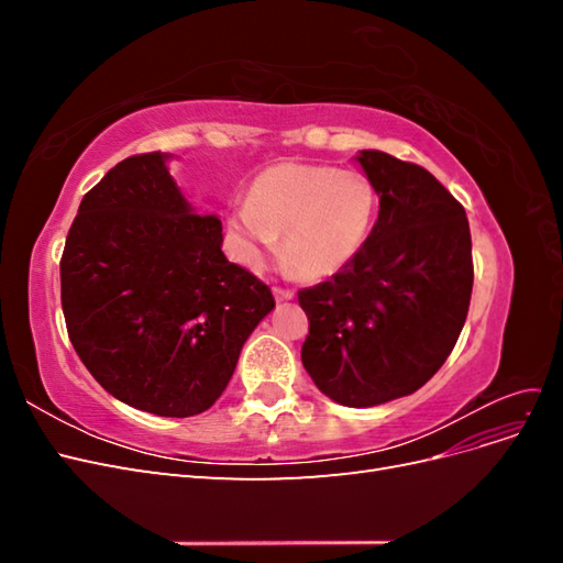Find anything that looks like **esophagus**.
<instances>
[{"label": "esophagus", "instance_id": "1", "mask_svg": "<svg viewBox=\"0 0 563 563\" xmlns=\"http://www.w3.org/2000/svg\"><path fill=\"white\" fill-rule=\"evenodd\" d=\"M272 294H275V298L279 300V302H284V300H294V291H291V288H279V286H275V288H272Z\"/></svg>", "mask_w": 563, "mask_h": 563}]
</instances>
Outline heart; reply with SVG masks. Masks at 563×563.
Here are the masks:
<instances>
[{"label":"heart","instance_id":"b5f03b06","mask_svg":"<svg viewBox=\"0 0 563 563\" xmlns=\"http://www.w3.org/2000/svg\"><path fill=\"white\" fill-rule=\"evenodd\" d=\"M376 213L378 192L366 174L284 162L255 176L230 228L251 267L263 265L282 234L286 261L302 277L323 279L360 255Z\"/></svg>","mask_w":563,"mask_h":563}]
</instances>
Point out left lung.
<instances>
[{
    "label": "left lung",
    "instance_id": "8db88e82",
    "mask_svg": "<svg viewBox=\"0 0 563 563\" xmlns=\"http://www.w3.org/2000/svg\"><path fill=\"white\" fill-rule=\"evenodd\" d=\"M376 185L378 220L356 258L298 291L310 319L300 360L335 404L413 395L446 362L472 296L465 209L430 172L380 150L354 157Z\"/></svg>",
    "mask_w": 563,
    "mask_h": 563
}]
</instances>
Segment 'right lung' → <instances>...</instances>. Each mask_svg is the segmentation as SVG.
<instances>
[{"instance_id": "add662e5", "label": "right lung", "mask_w": 563, "mask_h": 563, "mask_svg": "<svg viewBox=\"0 0 563 563\" xmlns=\"http://www.w3.org/2000/svg\"><path fill=\"white\" fill-rule=\"evenodd\" d=\"M166 152L119 162L84 195L60 258L67 335L106 391L164 418L203 413L223 395L269 288L223 253Z\"/></svg>"}]
</instances>
